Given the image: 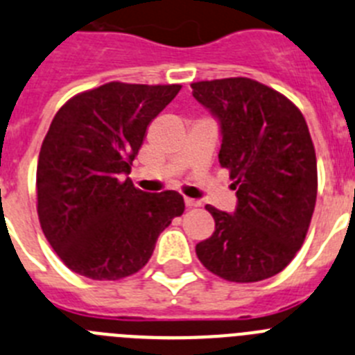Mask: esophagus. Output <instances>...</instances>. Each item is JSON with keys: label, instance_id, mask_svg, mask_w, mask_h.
Here are the masks:
<instances>
[{"label": "esophagus", "instance_id": "1", "mask_svg": "<svg viewBox=\"0 0 355 355\" xmlns=\"http://www.w3.org/2000/svg\"><path fill=\"white\" fill-rule=\"evenodd\" d=\"M201 203L198 200H193V198H185V207L187 209H196V207H200Z\"/></svg>", "mask_w": 355, "mask_h": 355}]
</instances>
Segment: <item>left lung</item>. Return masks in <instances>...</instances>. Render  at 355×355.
<instances>
[{
	"mask_svg": "<svg viewBox=\"0 0 355 355\" xmlns=\"http://www.w3.org/2000/svg\"><path fill=\"white\" fill-rule=\"evenodd\" d=\"M191 88L219 120V164L237 189L233 214L205 207L216 230L196 244L198 258L235 283L276 276L301 249L317 201V155L304 116L254 79H214Z\"/></svg>",
	"mask_w": 355,
	"mask_h": 355,
	"instance_id": "left-lung-1",
	"label": "left lung"
}]
</instances>
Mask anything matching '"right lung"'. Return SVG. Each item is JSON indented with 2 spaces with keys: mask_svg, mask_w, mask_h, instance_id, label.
Masks as SVG:
<instances>
[{
  "mask_svg": "<svg viewBox=\"0 0 355 355\" xmlns=\"http://www.w3.org/2000/svg\"><path fill=\"white\" fill-rule=\"evenodd\" d=\"M180 85H106L67 101L51 122L37 166L40 226L76 274L114 281L138 272L161 232L184 214L175 191L148 194L129 177L146 127Z\"/></svg>",
  "mask_w": 355,
  "mask_h": 355,
  "instance_id": "1",
  "label": "right lung"
}]
</instances>
